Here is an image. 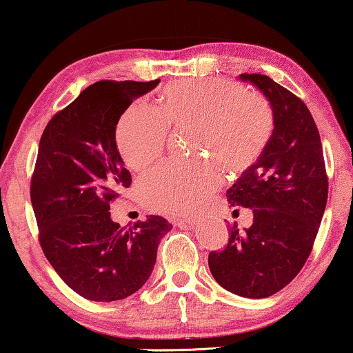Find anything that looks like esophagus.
<instances>
[{"label": "esophagus", "mask_w": 353, "mask_h": 353, "mask_svg": "<svg viewBox=\"0 0 353 353\" xmlns=\"http://www.w3.org/2000/svg\"><path fill=\"white\" fill-rule=\"evenodd\" d=\"M197 220H199V216L191 215V216H185V219H181L180 221H178V223H180V225H190V226H192V225L197 223Z\"/></svg>", "instance_id": "obj_1"}]
</instances>
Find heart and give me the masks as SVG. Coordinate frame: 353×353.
Returning <instances> with one entry per match:
<instances>
[{
	"instance_id": "obj_1",
	"label": "heart",
	"mask_w": 353,
	"mask_h": 353,
	"mask_svg": "<svg viewBox=\"0 0 353 353\" xmlns=\"http://www.w3.org/2000/svg\"><path fill=\"white\" fill-rule=\"evenodd\" d=\"M159 114L133 104L119 120L115 143L125 163L143 170L162 156L167 127L194 130L192 152L207 157L162 163L143 178L139 188L149 207L167 214H190L220 186L217 163L230 173L249 170L273 130L272 110L262 96L219 79L168 85Z\"/></svg>"
}]
</instances>
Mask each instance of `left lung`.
<instances>
[{"instance_id": "obj_1", "label": "left lung", "mask_w": 353, "mask_h": 353, "mask_svg": "<svg viewBox=\"0 0 353 353\" xmlns=\"http://www.w3.org/2000/svg\"><path fill=\"white\" fill-rule=\"evenodd\" d=\"M268 101L273 132L262 156L226 191L231 207L250 209V228H230L228 244L209 254L226 291L270 297L307 262L327 201V178L316 123L302 99L262 74H241Z\"/></svg>"}]
</instances>
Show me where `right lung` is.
Masks as SVG:
<instances>
[{
    "instance_id": "right-lung-1",
    "label": "right lung",
    "mask_w": 353,
    "mask_h": 353,
    "mask_svg": "<svg viewBox=\"0 0 353 353\" xmlns=\"http://www.w3.org/2000/svg\"><path fill=\"white\" fill-rule=\"evenodd\" d=\"M159 83L96 81L41 134L30 186L40 244L67 286L88 301H120L143 288L172 230L157 215L123 228L109 212L132 185L115 144L119 119Z\"/></svg>"
}]
</instances>
